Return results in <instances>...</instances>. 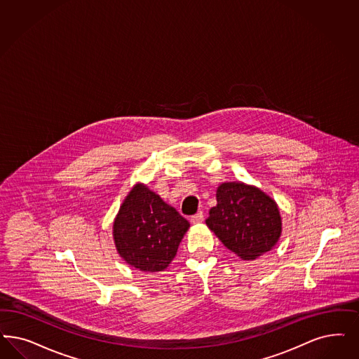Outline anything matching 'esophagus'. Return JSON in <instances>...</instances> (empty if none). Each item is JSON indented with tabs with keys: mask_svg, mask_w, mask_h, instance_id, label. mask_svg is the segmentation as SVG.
<instances>
[{
	"mask_svg": "<svg viewBox=\"0 0 359 359\" xmlns=\"http://www.w3.org/2000/svg\"><path fill=\"white\" fill-rule=\"evenodd\" d=\"M203 220H204V212H203V210H200L196 215H194V216L191 217V222L194 224L201 223Z\"/></svg>",
	"mask_w": 359,
	"mask_h": 359,
	"instance_id": "obj_1",
	"label": "esophagus"
}]
</instances>
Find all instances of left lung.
Wrapping results in <instances>:
<instances>
[{"label": "left lung", "instance_id": "obj_1", "mask_svg": "<svg viewBox=\"0 0 359 359\" xmlns=\"http://www.w3.org/2000/svg\"><path fill=\"white\" fill-rule=\"evenodd\" d=\"M217 205L205 220L225 247L244 260L271 250L281 235V217L274 200L256 187L224 183Z\"/></svg>", "mask_w": 359, "mask_h": 359}]
</instances>
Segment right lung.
Instances as JSON below:
<instances>
[{"mask_svg":"<svg viewBox=\"0 0 359 359\" xmlns=\"http://www.w3.org/2000/svg\"><path fill=\"white\" fill-rule=\"evenodd\" d=\"M188 226L159 195L136 184L115 219L114 240L127 264L143 272H159L176 256Z\"/></svg>","mask_w":359,"mask_h":359,"instance_id":"1","label":"right lung"}]
</instances>
